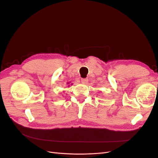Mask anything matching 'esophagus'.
I'll return each instance as SVG.
<instances>
[{
  "mask_svg": "<svg viewBox=\"0 0 158 158\" xmlns=\"http://www.w3.org/2000/svg\"><path fill=\"white\" fill-rule=\"evenodd\" d=\"M81 81H82V84H86L88 82V78H82L81 79Z\"/></svg>",
  "mask_w": 158,
  "mask_h": 158,
  "instance_id": "1",
  "label": "esophagus"
}]
</instances>
